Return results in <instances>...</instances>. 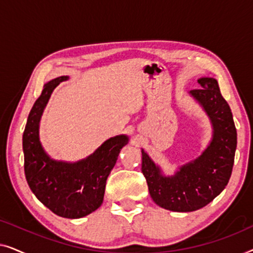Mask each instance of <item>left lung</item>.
Wrapping results in <instances>:
<instances>
[{"mask_svg": "<svg viewBox=\"0 0 253 253\" xmlns=\"http://www.w3.org/2000/svg\"><path fill=\"white\" fill-rule=\"evenodd\" d=\"M191 94L202 103L213 123L212 143L195 161L183 166L172 177H164L141 150V172L154 203L174 212H192L206 206L222 192L234 166L237 132L230 107L214 78H200Z\"/></svg>", "mask_w": 253, "mask_h": 253, "instance_id": "1", "label": "left lung"}]
</instances>
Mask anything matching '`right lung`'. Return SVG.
<instances>
[{
    "label": "right lung",
    "instance_id": "obj_1",
    "mask_svg": "<svg viewBox=\"0 0 253 253\" xmlns=\"http://www.w3.org/2000/svg\"><path fill=\"white\" fill-rule=\"evenodd\" d=\"M67 79L62 76L47 83L31 109L23 134L24 171L31 190L44 206L58 216L78 219L101 206L107 177L129 139L126 136L110 138L76 164L49 159L39 141V121L51 92Z\"/></svg>",
    "mask_w": 253,
    "mask_h": 253
}]
</instances>
